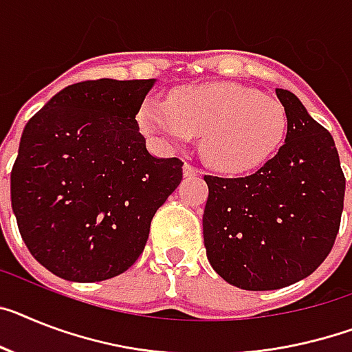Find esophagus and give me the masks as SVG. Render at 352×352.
Segmentation results:
<instances>
[{"instance_id": "esophagus-1", "label": "esophagus", "mask_w": 352, "mask_h": 352, "mask_svg": "<svg viewBox=\"0 0 352 352\" xmlns=\"http://www.w3.org/2000/svg\"><path fill=\"white\" fill-rule=\"evenodd\" d=\"M202 173V170H199L197 166L190 164V162H186L184 164V177H197Z\"/></svg>"}]
</instances>
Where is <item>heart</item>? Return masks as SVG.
Instances as JSON below:
<instances>
[{
    "mask_svg": "<svg viewBox=\"0 0 352 352\" xmlns=\"http://www.w3.org/2000/svg\"><path fill=\"white\" fill-rule=\"evenodd\" d=\"M138 121L164 143L184 144L200 135V152L223 173H245L277 152L286 135V112L274 96L232 82L186 85L166 103L144 100Z\"/></svg>",
    "mask_w": 352,
    "mask_h": 352,
    "instance_id": "heart-1",
    "label": "heart"
}]
</instances>
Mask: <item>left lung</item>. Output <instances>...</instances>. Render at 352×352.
Instances as JSON below:
<instances>
[{
	"label": "left lung",
	"instance_id": "8db88e82",
	"mask_svg": "<svg viewBox=\"0 0 352 352\" xmlns=\"http://www.w3.org/2000/svg\"><path fill=\"white\" fill-rule=\"evenodd\" d=\"M288 120L279 152L256 173L204 175V245L218 276L243 290L294 285L317 270L335 245L345 177L333 135L300 100L276 89Z\"/></svg>",
	"mask_w": 352,
	"mask_h": 352
}]
</instances>
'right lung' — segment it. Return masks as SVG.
<instances>
[{"label": "right lung", "mask_w": 352, "mask_h": 352, "mask_svg": "<svg viewBox=\"0 0 352 352\" xmlns=\"http://www.w3.org/2000/svg\"><path fill=\"white\" fill-rule=\"evenodd\" d=\"M153 82L67 85L26 123L12 211L32 256L62 279L105 281L131 268L181 184L184 162L150 155L135 121Z\"/></svg>", "instance_id": "obj_1"}]
</instances>
